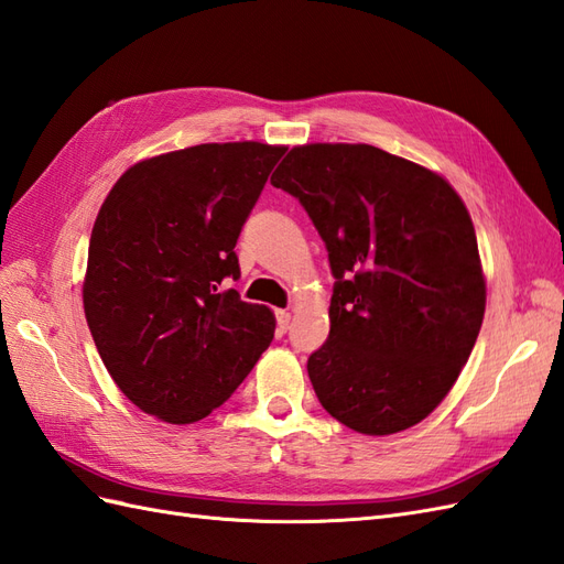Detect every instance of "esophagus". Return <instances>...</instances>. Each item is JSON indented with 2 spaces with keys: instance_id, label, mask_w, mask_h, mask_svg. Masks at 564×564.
I'll return each instance as SVG.
<instances>
[{
  "instance_id": "obj_1",
  "label": "esophagus",
  "mask_w": 564,
  "mask_h": 564,
  "mask_svg": "<svg viewBox=\"0 0 564 564\" xmlns=\"http://www.w3.org/2000/svg\"><path fill=\"white\" fill-rule=\"evenodd\" d=\"M276 326L281 334H285L288 326H291V312L288 310H276Z\"/></svg>"
}]
</instances>
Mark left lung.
Returning a JSON list of instances; mask_svg holds the SVG:
<instances>
[{"mask_svg":"<svg viewBox=\"0 0 564 564\" xmlns=\"http://www.w3.org/2000/svg\"><path fill=\"white\" fill-rule=\"evenodd\" d=\"M271 183L305 207L336 279L328 338L307 359L322 408L367 436L420 424L484 322L465 202L438 173L373 144L293 148Z\"/></svg>","mask_w":564,"mask_h":564,"instance_id":"8db88e82","label":"left lung"}]
</instances>
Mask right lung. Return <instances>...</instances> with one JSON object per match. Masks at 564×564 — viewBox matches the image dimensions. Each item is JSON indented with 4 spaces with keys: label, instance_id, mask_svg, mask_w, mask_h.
<instances>
[{
    "label": "right lung",
    "instance_id": "1",
    "mask_svg": "<svg viewBox=\"0 0 564 564\" xmlns=\"http://www.w3.org/2000/svg\"><path fill=\"white\" fill-rule=\"evenodd\" d=\"M285 148L209 142L128 169L99 209L83 307L123 395L156 420H205L273 338L269 307L224 288L236 242Z\"/></svg>",
    "mask_w": 564,
    "mask_h": 564
}]
</instances>
